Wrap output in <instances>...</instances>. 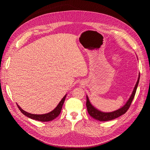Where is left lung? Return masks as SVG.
I'll use <instances>...</instances> for the list:
<instances>
[{"label":"left lung","instance_id":"8db88e82","mask_svg":"<svg viewBox=\"0 0 150 150\" xmlns=\"http://www.w3.org/2000/svg\"><path fill=\"white\" fill-rule=\"evenodd\" d=\"M139 79H140V73L139 74V77L137 81V83L135 85V87L134 88L132 92L131 93V95L128 99V100L127 101L123 106L120 108V109L116 110V111H112V112H102L100 110L97 109L94 107L91 103L89 101V99L88 97V96H86V107H87L88 109V112L89 114L93 117V119H95L96 120H98L99 121H109V120H114L116 118L119 117L123 114H124L126 112L128 111V109H129L132 101L134 99V97L135 96V94L136 92V90L138 86V84L139 82Z\"/></svg>","mask_w":150,"mask_h":150}]
</instances>
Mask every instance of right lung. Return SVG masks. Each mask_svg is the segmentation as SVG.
<instances>
[{
  "instance_id": "obj_1",
  "label": "right lung",
  "mask_w": 150,
  "mask_h": 150,
  "mask_svg": "<svg viewBox=\"0 0 150 150\" xmlns=\"http://www.w3.org/2000/svg\"><path fill=\"white\" fill-rule=\"evenodd\" d=\"M66 96H67V94H66L65 96L62 98V100L60 101L59 104L57 105V106L56 108H55L53 110V111H52L51 112H50L49 113L44 114H30L25 111H23V110L18 104H17V105H18V108L21 111V112L23 115H26L28 118H30V119H34L36 120L41 121V122H49V121L53 120L54 119H56V118L60 114L61 109H62V107L63 104H64V102L65 98L66 97Z\"/></svg>"
}]
</instances>
